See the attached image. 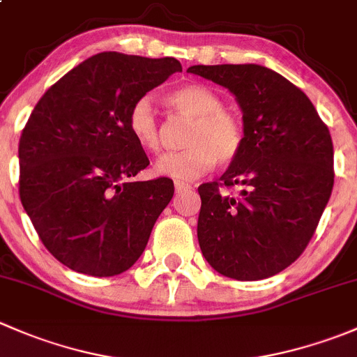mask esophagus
Returning a JSON list of instances; mask_svg holds the SVG:
<instances>
[{"mask_svg":"<svg viewBox=\"0 0 357 357\" xmlns=\"http://www.w3.org/2000/svg\"><path fill=\"white\" fill-rule=\"evenodd\" d=\"M174 188H176V193H183V192H188L190 188H192V186L188 185V183H181V181H176L174 183Z\"/></svg>","mask_w":357,"mask_h":357,"instance_id":"1","label":"esophagus"}]
</instances>
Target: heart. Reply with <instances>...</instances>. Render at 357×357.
I'll return each instance as SVG.
<instances>
[{
  "label": "heart",
  "instance_id": "b5f03b06",
  "mask_svg": "<svg viewBox=\"0 0 357 357\" xmlns=\"http://www.w3.org/2000/svg\"><path fill=\"white\" fill-rule=\"evenodd\" d=\"M169 103L181 115L193 119L186 136L188 149L165 153L157 160L155 171L176 181H193L211 171L215 162L229 164L243 145L242 122L225 110L221 96L204 84H186L169 95ZM128 128L145 150L157 152L162 145L160 124L153 102L142 96L131 105Z\"/></svg>",
  "mask_w": 357,
  "mask_h": 357
}]
</instances>
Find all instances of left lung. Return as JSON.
Returning <instances> with one entry per match:
<instances>
[{"mask_svg": "<svg viewBox=\"0 0 357 357\" xmlns=\"http://www.w3.org/2000/svg\"><path fill=\"white\" fill-rule=\"evenodd\" d=\"M235 95L243 145L219 183L199 186L197 235L222 276L264 280L289 268L312 238L333 188V143L304 91L268 67L193 66ZM242 185L238 196L222 188Z\"/></svg>", "mask_w": 357, "mask_h": 357, "instance_id": "left-lung-1", "label": "left lung"}]
</instances>
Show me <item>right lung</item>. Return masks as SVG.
Instances as JSON below:
<instances>
[{
	"label": "right lung",
	"mask_w": 357,
	"mask_h": 357,
	"mask_svg": "<svg viewBox=\"0 0 357 357\" xmlns=\"http://www.w3.org/2000/svg\"><path fill=\"white\" fill-rule=\"evenodd\" d=\"M181 72L176 59L103 52L43 95L19 143L22 205L50 254L82 275L128 271L174 195L128 128L132 103Z\"/></svg>",
	"instance_id": "add662e5"
}]
</instances>
